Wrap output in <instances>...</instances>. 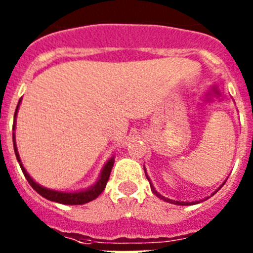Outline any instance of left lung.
I'll use <instances>...</instances> for the list:
<instances>
[{"mask_svg":"<svg viewBox=\"0 0 253 253\" xmlns=\"http://www.w3.org/2000/svg\"><path fill=\"white\" fill-rule=\"evenodd\" d=\"M144 172H146V169H144ZM146 177L148 178V181H149V185H151L152 193H153L156 196H158V198H160V199H162V200H165V202L171 203V204H176V205H194V204H198V203H199V202H176V200H171V199L165 198V196H162L160 193H158L157 190L154 189V186H153V185H152L151 180H149V177H148V175H147V173H146ZM224 182H225V181H224ZM224 182H223V184H222V186H223V185H224ZM222 186H220V187H222ZM220 187H218V189H216V191H218V190H220ZM216 191H214L213 194H215ZM213 194H211V195H213ZM208 198H209V196H208ZM200 202H202V200H200Z\"/></svg>","mask_w":253,"mask_h":253,"instance_id":"1","label":"left lung"}]
</instances>
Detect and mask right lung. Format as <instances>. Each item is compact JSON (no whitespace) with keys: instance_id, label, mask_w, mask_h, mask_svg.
I'll return each mask as SVG.
<instances>
[{"instance_id":"obj_1","label":"right lung","mask_w":253,"mask_h":253,"mask_svg":"<svg viewBox=\"0 0 253 253\" xmlns=\"http://www.w3.org/2000/svg\"><path fill=\"white\" fill-rule=\"evenodd\" d=\"M20 102H21V99L19 100V104H17L16 107V111H15V119H13V130L16 128V115H17V110H19V106H20ZM12 140H13V149H15V154H16V158H17V162L20 163V167L22 169V173L24 176L26 177L28 182L30 184V186L37 191L38 194L43 196V198L48 199L50 202H55V203H59V204H66V205H82V204H86V203H90L92 200H95L100 194L104 191L105 186L107 184V180L110 177V172L111 169L114 166V156L111 158L107 160V162L105 163V166L102 167L101 172H100V176L97 178L95 184L92 186L87 187L86 190H81V191H73V193H66V191H58V190H51L48 189V187H44L42 186L40 184L35 182L33 180L30 175L28 173V171L25 169V167L22 166L21 160H20V156H19V151H17V146H16V138H15V133H12Z\"/></svg>"}]
</instances>
